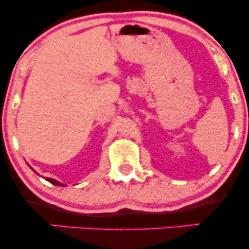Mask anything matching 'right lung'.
I'll return each instance as SVG.
<instances>
[{"label":"right lung","mask_w":249,"mask_h":249,"mask_svg":"<svg viewBox=\"0 0 249 249\" xmlns=\"http://www.w3.org/2000/svg\"><path fill=\"white\" fill-rule=\"evenodd\" d=\"M47 180L49 182H51V184H53V185H56V186H64V185H62L61 182H58V181H56V180H53V179H50V178H47Z\"/></svg>","instance_id":"obj_1"}]
</instances>
